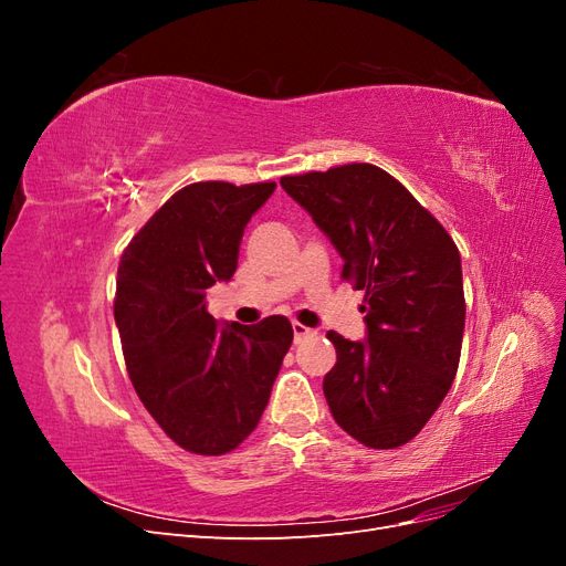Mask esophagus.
I'll list each match as a JSON object with an SVG mask.
<instances>
[{"label": "esophagus", "mask_w": 566, "mask_h": 566, "mask_svg": "<svg viewBox=\"0 0 566 566\" xmlns=\"http://www.w3.org/2000/svg\"><path fill=\"white\" fill-rule=\"evenodd\" d=\"M293 333H295V342H302V339L314 335V331L306 328V325H302V323H293Z\"/></svg>", "instance_id": "obj_1"}]
</instances>
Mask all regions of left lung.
I'll list each match as a JSON object with an SVG mask.
<instances>
[{
	"instance_id": "left-lung-1",
	"label": "left lung",
	"mask_w": 566,
	"mask_h": 566,
	"mask_svg": "<svg viewBox=\"0 0 566 566\" xmlns=\"http://www.w3.org/2000/svg\"><path fill=\"white\" fill-rule=\"evenodd\" d=\"M281 186L337 248L342 281L366 293L368 337L328 333L337 352L323 378L331 413L368 449L403 447L449 394L460 361L465 293L453 238L368 163L283 177Z\"/></svg>"
}]
</instances>
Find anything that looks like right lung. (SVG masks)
Wrapping results in <instances>:
<instances>
[{"label":"right lung","instance_id":"1","mask_svg":"<svg viewBox=\"0 0 566 566\" xmlns=\"http://www.w3.org/2000/svg\"><path fill=\"white\" fill-rule=\"evenodd\" d=\"M276 181H196L153 214L117 269L115 323L129 380L184 451L224 455L252 434L293 345L285 316L219 328L205 290L229 281L250 217Z\"/></svg>","mask_w":566,"mask_h":566}]
</instances>
